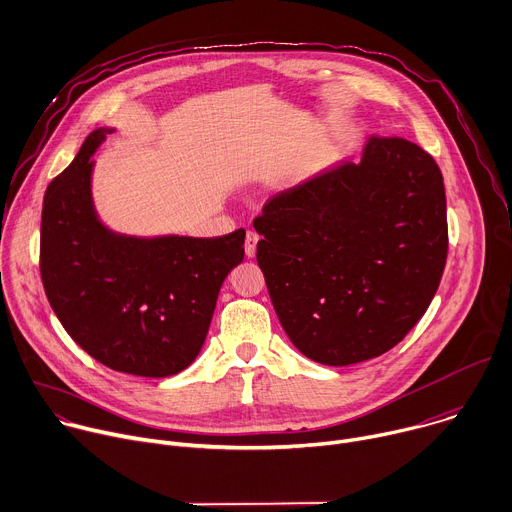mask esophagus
I'll list each match as a JSON object with an SVG mask.
<instances>
[{
	"instance_id": "esophagus-1",
	"label": "esophagus",
	"mask_w": 512,
	"mask_h": 512,
	"mask_svg": "<svg viewBox=\"0 0 512 512\" xmlns=\"http://www.w3.org/2000/svg\"><path fill=\"white\" fill-rule=\"evenodd\" d=\"M256 244H258V234L256 232H248L246 234V242H244V252L248 258L256 256Z\"/></svg>"
}]
</instances>
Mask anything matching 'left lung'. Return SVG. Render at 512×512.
Instances as JSON below:
<instances>
[{
  "instance_id": "left-lung-1",
  "label": "left lung",
  "mask_w": 512,
  "mask_h": 512,
  "mask_svg": "<svg viewBox=\"0 0 512 512\" xmlns=\"http://www.w3.org/2000/svg\"><path fill=\"white\" fill-rule=\"evenodd\" d=\"M256 260L292 345L343 367L383 355L424 317L448 256L446 191L434 157L371 137L274 195L254 220Z\"/></svg>"
}]
</instances>
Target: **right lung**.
I'll return each mask as SVG.
<instances>
[{"label":"right lung","instance_id":"obj_1","mask_svg":"<svg viewBox=\"0 0 512 512\" xmlns=\"http://www.w3.org/2000/svg\"><path fill=\"white\" fill-rule=\"evenodd\" d=\"M96 129L46 189L40 272L66 333L98 363L139 377H169L206 341L220 288L244 260L246 232L220 238H137L109 230L92 203Z\"/></svg>","mask_w":512,"mask_h":512}]
</instances>
